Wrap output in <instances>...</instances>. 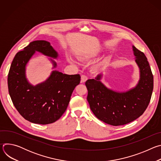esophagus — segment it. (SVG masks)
I'll return each instance as SVG.
<instances>
[{"instance_id": "34e87169", "label": "esophagus", "mask_w": 161, "mask_h": 161, "mask_svg": "<svg viewBox=\"0 0 161 161\" xmlns=\"http://www.w3.org/2000/svg\"><path fill=\"white\" fill-rule=\"evenodd\" d=\"M88 80V78L85 75H82L81 76V83H85Z\"/></svg>"}]
</instances>
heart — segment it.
I'll list each match as a JSON object with an SVG mask.
<instances>
[{
	"mask_svg": "<svg viewBox=\"0 0 161 161\" xmlns=\"http://www.w3.org/2000/svg\"><path fill=\"white\" fill-rule=\"evenodd\" d=\"M102 52L101 49L100 48H94V49H91L90 50H87L86 52H81L78 55V57L80 60L86 62V61H92L96 58H97L99 54ZM67 60L71 64L76 65L78 64L77 62L72 57H67ZM104 61L101 60L99 62L96 64L95 65H93L92 67V70L94 71H98L102 67V66L104 65Z\"/></svg>",
	"mask_w": 161,
	"mask_h": 161,
	"instance_id": "1",
	"label": "heart"
}]
</instances>
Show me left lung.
<instances>
[{"label": "left lung", "instance_id": "8db88e82", "mask_svg": "<svg viewBox=\"0 0 161 161\" xmlns=\"http://www.w3.org/2000/svg\"><path fill=\"white\" fill-rule=\"evenodd\" d=\"M132 47L140 70V80L134 87L124 92L112 90L101 81L103 73L85 83L92 111L100 120L114 126L127 124L140 117L149 104L153 88V77L146 56Z\"/></svg>", "mask_w": 161, "mask_h": 161}]
</instances>
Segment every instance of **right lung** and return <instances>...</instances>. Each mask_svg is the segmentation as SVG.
<instances>
[{
  "label": "right lung",
  "mask_w": 161,
  "mask_h": 161,
  "mask_svg": "<svg viewBox=\"0 0 161 161\" xmlns=\"http://www.w3.org/2000/svg\"><path fill=\"white\" fill-rule=\"evenodd\" d=\"M58 59V52L47 41L31 42L15 55L8 74V85L13 103L21 115L34 124H49L58 120L65 111L80 75H69L57 70L52 71L44 81L32 85L27 78V65L36 52ZM53 67L56 62L48 58Z\"/></svg>",
  "instance_id": "add662e5"
}]
</instances>
